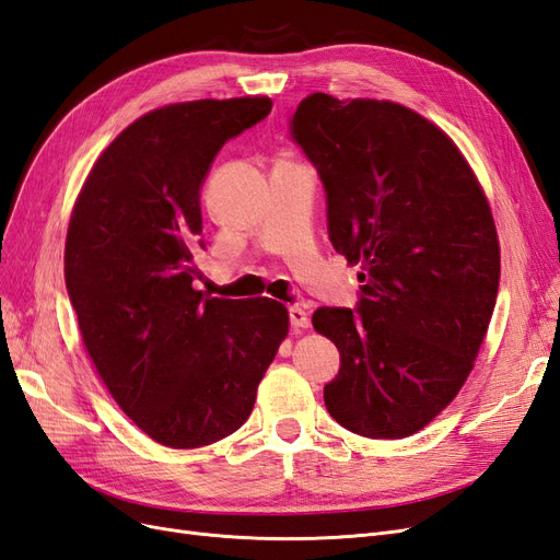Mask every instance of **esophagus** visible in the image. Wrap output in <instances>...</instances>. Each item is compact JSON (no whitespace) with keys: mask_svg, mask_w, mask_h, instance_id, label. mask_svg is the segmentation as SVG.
<instances>
[{"mask_svg":"<svg viewBox=\"0 0 560 560\" xmlns=\"http://www.w3.org/2000/svg\"><path fill=\"white\" fill-rule=\"evenodd\" d=\"M290 325L294 329H306L311 325V317L301 306H290Z\"/></svg>","mask_w":560,"mask_h":560,"instance_id":"obj_1","label":"esophagus"}]
</instances>
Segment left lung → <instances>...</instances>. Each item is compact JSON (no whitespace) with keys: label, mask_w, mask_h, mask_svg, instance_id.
<instances>
[{"label":"left lung","mask_w":560,"mask_h":560,"mask_svg":"<svg viewBox=\"0 0 560 560\" xmlns=\"http://www.w3.org/2000/svg\"><path fill=\"white\" fill-rule=\"evenodd\" d=\"M290 135L325 186L334 249L362 264L354 308L313 313L341 354L327 411L362 436L416 434L467 381L495 308L488 200L446 132L385 100L311 93Z\"/></svg>","instance_id":"left-lung-1"}]
</instances>
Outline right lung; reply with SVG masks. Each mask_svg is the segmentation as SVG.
<instances>
[{
  "label": "right lung",
  "mask_w": 560,
  "mask_h": 560,
  "mask_svg": "<svg viewBox=\"0 0 560 560\" xmlns=\"http://www.w3.org/2000/svg\"><path fill=\"white\" fill-rule=\"evenodd\" d=\"M270 107L231 97L144 114L97 159L67 229L65 284L83 343L116 404L163 446L238 430L290 329L278 301L194 287L202 182L219 149Z\"/></svg>",
  "instance_id": "1"
}]
</instances>
